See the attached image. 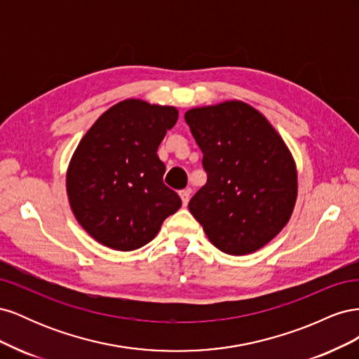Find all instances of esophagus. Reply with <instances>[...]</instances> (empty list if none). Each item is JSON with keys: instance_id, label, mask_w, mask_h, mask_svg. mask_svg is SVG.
<instances>
[{"instance_id": "obj_1", "label": "esophagus", "mask_w": 359, "mask_h": 359, "mask_svg": "<svg viewBox=\"0 0 359 359\" xmlns=\"http://www.w3.org/2000/svg\"><path fill=\"white\" fill-rule=\"evenodd\" d=\"M190 194H191V189H184L180 191V196H181V201H182V205L187 206L189 201H190Z\"/></svg>"}]
</instances>
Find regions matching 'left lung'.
I'll use <instances>...</instances> for the list:
<instances>
[{
    "label": "left lung",
    "mask_w": 359,
    "mask_h": 359,
    "mask_svg": "<svg viewBox=\"0 0 359 359\" xmlns=\"http://www.w3.org/2000/svg\"><path fill=\"white\" fill-rule=\"evenodd\" d=\"M184 119L208 173L189 203L191 215L223 253L257 252L295 208L298 172L290 149L266 116L241 100L191 107Z\"/></svg>",
    "instance_id": "8db88e82"
}]
</instances>
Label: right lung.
<instances>
[{"label": "right lung", "instance_id": "obj_1", "mask_svg": "<svg viewBox=\"0 0 359 359\" xmlns=\"http://www.w3.org/2000/svg\"><path fill=\"white\" fill-rule=\"evenodd\" d=\"M178 109L127 99L103 112L70 158L66 189L76 220L118 252L148 244L181 199L165 182L158 145Z\"/></svg>", "mask_w": 359, "mask_h": 359}]
</instances>
